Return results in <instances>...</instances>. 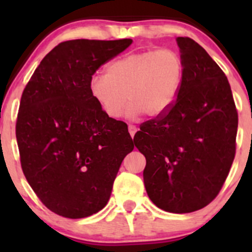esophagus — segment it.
<instances>
[{
  "mask_svg": "<svg viewBox=\"0 0 252 252\" xmlns=\"http://www.w3.org/2000/svg\"><path fill=\"white\" fill-rule=\"evenodd\" d=\"M128 130H129V134H130V136L131 138H134V135H135V133H136V126H128Z\"/></svg>",
  "mask_w": 252,
  "mask_h": 252,
  "instance_id": "esophagus-1",
  "label": "esophagus"
}]
</instances>
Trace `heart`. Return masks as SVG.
<instances>
[{
  "mask_svg": "<svg viewBox=\"0 0 252 252\" xmlns=\"http://www.w3.org/2000/svg\"><path fill=\"white\" fill-rule=\"evenodd\" d=\"M182 57L171 48L131 52L106 67V75L89 83L91 98L112 119L123 114L126 101L129 118L146 112L162 117L173 107L183 81Z\"/></svg>",
  "mask_w": 252,
  "mask_h": 252,
  "instance_id": "b5f03b06",
  "label": "heart"
}]
</instances>
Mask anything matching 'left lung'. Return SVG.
Here are the masks:
<instances>
[{
    "label": "left lung",
    "instance_id": "8db88e82",
    "mask_svg": "<svg viewBox=\"0 0 252 252\" xmlns=\"http://www.w3.org/2000/svg\"><path fill=\"white\" fill-rule=\"evenodd\" d=\"M184 72L173 107L146 122L134 144L146 158L144 183L161 210L189 213L218 195L235 156L236 112L228 79L204 47L177 37Z\"/></svg>",
    "mask_w": 252,
    "mask_h": 252
}]
</instances>
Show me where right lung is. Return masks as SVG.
I'll list each match as a JSON object with an SVG mask.
<instances>
[{
    "mask_svg": "<svg viewBox=\"0 0 252 252\" xmlns=\"http://www.w3.org/2000/svg\"><path fill=\"white\" fill-rule=\"evenodd\" d=\"M131 39L69 40L47 53L23 91L16 124L23 173L48 210L84 218L102 210L124 157L128 126L91 98L96 70Z\"/></svg>",
    "mask_w": 252,
    "mask_h": 252,
    "instance_id": "obj_1",
    "label": "right lung"
}]
</instances>
